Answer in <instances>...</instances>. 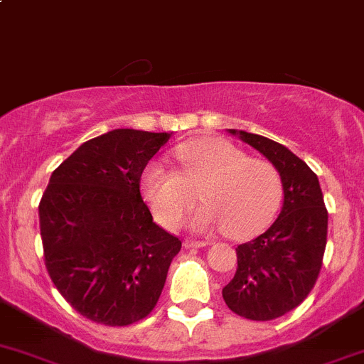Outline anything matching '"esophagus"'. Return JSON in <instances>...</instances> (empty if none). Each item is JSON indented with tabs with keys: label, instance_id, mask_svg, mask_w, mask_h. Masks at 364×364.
I'll return each instance as SVG.
<instances>
[{
	"label": "esophagus",
	"instance_id": "1",
	"mask_svg": "<svg viewBox=\"0 0 364 364\" xmlns=\"http://www.w3.org/2000/svg\"><path fill=\"white\" fill-rule=\"evenodd\" d=\"M208 241H197V240H186L185 247L186 248H204L208 247Z\"/></svg>",
	"mask_w": 364,
	"mask_h": 364
}]
</instances>
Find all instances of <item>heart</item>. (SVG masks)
Returning a JSON list of instances; mask_svg holds the SVG:
<instances>
[{
  "label": "heart",
  "instance_id": "obj_1",
  "mask_svg": "<svg viewBox=\"0 0 364 364\" xmlns=\"http://www.w3.org/2000/svg\"><path fill=\"white\" fill-rule=\"evenodd\" d=\"M183 172L151 161L142 174V193L165 227H178L200 192L196 211L197 230L223 229L232 240L262 232L280 209L284 186L280 172L264 160L220 137L185 142L176 151Z\"/></svg>",
  "mask_w": 364,
  "mask_h": 364
}]
</instances>
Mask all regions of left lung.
Segmentation results:
<instances>
[{"instance_id": "left-lung-1", "label": "left lung", "mask_w": 364, "mask_h": 364, "mask_svg": "<svg viewBox=\"0 0 364 364\" xmlns=\"http://www.w3.org/2000/svg\"><path fill=\"white\" fill-rule=\"evenodd\" d=\"M280 172L284 204L269 229L240 245L237 269L222 296L234 314L250 321H273L310 294L321 273L328 240V211L318 178L280 142L229 128Z\"/></svg>"}]
</instances>
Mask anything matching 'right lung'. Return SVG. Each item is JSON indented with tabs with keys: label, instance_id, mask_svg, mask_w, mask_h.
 <instances>
[{
	"label": "right lung",
	"instance_id": "right-lung-1",
	"mask_svg": "<svg viewBox=\"0 0 364 364\" xmlns=\"http://www.w3.org/2000/svg\"><path fill=\"white\" fill-rule=\"evenodd\" d=\"M172 134L117 128L90 139L49 179L38 205L46 266L90 321L128 326L155 308L181 241L153 222L139 190Z\"/></svg>",
	"mask_w": 364,
	"mask_h": 364
}]
</instances>
